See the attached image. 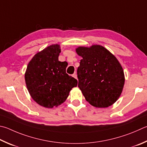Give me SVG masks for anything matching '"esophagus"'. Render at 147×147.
Here are the masks:
<instances>
[{
  "label": "esophagus",
  "mask_w": 147,
  "mask_h": 147,
  "mask_svg": "<svg viewBox=\"0 0 147 147\" xmlns=\"http://www.w3.org/2000/svg\"><path fill=\"white\" fill-rule=\"evenodd\" d=\"M73 77H74V78L77 79V75H76V73H74V74H73Z\"/></svg>",
  "instance_id": "1"
}]
</instances>
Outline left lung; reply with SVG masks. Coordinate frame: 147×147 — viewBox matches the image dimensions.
Returning a JSON list of instances; mask_svg holds the SVG:
<instances>
[{"label": "left lung", "instance_id": "obj_1", "mask_svg": "<svg viewBox=\"0 0 147 147\" xmlns=\"http://www.w3.org/2000/svg\"><path fill=\"white\" fill-rule=\"evenodd\" d=\"M82 57L77 69L78 87L88 102L98 108L113 105L121 95L125 84L123 68L112 53L100 45L78 47Z\"/></svg>", "mask_w": 147, "mask_h": 147}]
</instances>
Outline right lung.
<instances>
[{"label":"right lung","mask_w":147,"mask_h":147,"mask_svg":"<svg viewBox=\"0 0 147 147\" xmlns=\"http://www.w3.org/2000/svg\"><path fill=\"white\" fill-rule=\"evenodd\" d=\"M61 50L51 45L34 56L25 73L26 84L31 98L40 105L53 108L64 102L78 81L66 73L68 63L58 60Z\"/></svg>","instance_id":"obj_1"}]
</instances>
